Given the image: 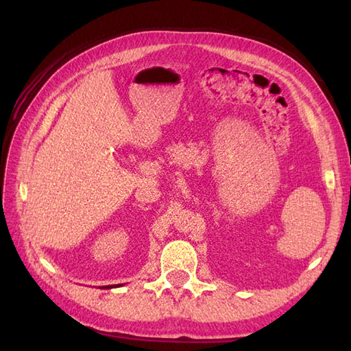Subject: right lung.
Here are the masks:
<instances>
[{"label": "right lung", "instance_id": "obj_1", "mask_svg": "<svg viewBox=\"0 0 351 351\" xmlns=\"http://www.w3.org/2000/svg\"><path fill=\"white\" fill-rule=\"evenodd\" d=\"M117 287H119V285H117ZM104 289H111V287H104Z\"/></svg>", "mask_w": 351, "mask_h": 351}]
</instances>
